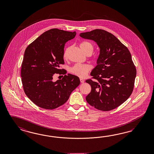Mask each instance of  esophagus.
Segmentation results:
<instances>
[{
  "mask_svg": "<svg viewBox=\"0 0 154 154\" xmlns=\"http://www.w3.org/2000/svg\"><path fill=\"white\" fill-rule=\"evenodd\" d=\"M80 82H81L82 83H83L84 82V80L83 79H82V78L80 79Z\"/></svg>",
  "mask_w": 154,
  "mask_h": 154,
  "instance_id": "obj_1",
  "label": "esophagus"
}]
</instances>
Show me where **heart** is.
<instances>
[{"instance_id": "b5f03b06", "label": "heart", "mask_w": 154, "mask_h": 154, "mask_svg": "<svg viewBox=\"0 0 154 154\" xmlns=\"http://www.w3.org/2000/svg\"><path fill=\"white\" fill-rule=\"evenodd\" d=\"M80 47L82 51L85 53L86 51L89 49H93V47L92 44L89 42H83L80 44ZM67 49H66L63 53V57H67ZM91 67L88 64H76L75 65L71 68L70 72L71 74L78 76L79 77H84L87 74L88 71L91 70Z\"/></svg>"}]
</instances>
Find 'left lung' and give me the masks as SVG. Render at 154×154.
Wrapping results in <instances>:
<instances>
[{"instance_id":"left-lung-1","label":"left lung","mask_w":154,"mask_h":154,"mask_svg":"<svg viewBox=\"0 0 154 154\" xmlns=\"http://www.w3.org/2000/svg\"><path fill=\"white\" fill-rule=\"evenodd\" d=\"M80 36L93 40L100 48L97 66L91 73L96 80L85 81L92 88L86 101L98 110H113L127 101L133 90L136 69L131 53L116 36L103 30L82 32Z\"/></svg>"}]
</instances>
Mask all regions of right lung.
Here are the masks:
<instances>
[{
	"label": "right lung",
	"mask_w": 154,
	"mask_h": 154,
	"mask_svg": "<svg viewBox=\"0 0 154 154\" xmlns=\"http://www.w3.org/2000/svg\"><path fill=\"white\" fill-rule=\"evenodd\" d=\"M76 32L52 29L44 32L27 47L21 76L24 92L36 105L52 110L63 105L80 84L79 77L68 74L62 80L53 81L55 73L66 74L59 69L64 64V46Z\"/></svg>",
	"instance_id": "1"
}]
</instances>
